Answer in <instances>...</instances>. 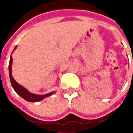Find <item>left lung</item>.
Returning <instances> with one entry per match:
<instances>
[{"label": "left lung", "mask_w": 133, "mask_h": 133, "mask_svg": "<svg viewBox=\"0 0 133 133\" xmlns=\"http://www.w3.org/2000/svg\"><path fill=\"white\" fill-rule=\"evenodd\" d=\"M132 62H133V61H132Z\"/></svg>", "instance_id": "left-lung-1"}]
</instances>
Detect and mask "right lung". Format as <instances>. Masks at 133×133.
<instances>
[{"label":"right lung","mask_w":133,"mask_h":133,"mask_svg":"<svg viewBox=\"0 0 133 133\" xmlns=\"http://www.w3.org/2000/svg\"><path fill=\"white\" fill-rule=\"evenodd\" d=\"M17 46L15 47V48L13 50V51L16 49ZM12 64H13V58H12V56L10 55V62H9V76H10V83H11V85H12V87L14 89V90L16 91V93L19 95L21 98H23V99L26 100V101H28V102H32V103H35V102H39L41 100H43L47 97H49L50 95H52V94H54L55 92H51L48 93V94H45V95H36V94H34V93H32V92H29L25 88L23 87L22 85H21L20 84L18 83L15 79L13 78V75H12Z\"/></svg>","instance_id":"1"}]
</instances>
